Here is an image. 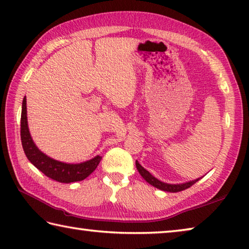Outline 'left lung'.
<instances>
[{
	"label": "left lung",
	"mask_w": 249,
	"mask_h": 249,
	"mask_svg": "<svg viewBox=\"0 0 249 249\" xmlns=\"http://www.w3.org/2000/svg\"><path fill=\"white\" fill-rule=\"evenodd\" d=\"M136 166L137 169L140 173V175L144 178V179L149 182L150 185L154 186L155 188H158L160 190H163V191H168V193H178V191H181V190H185L187 188H189V187L193 186L194 184H196L199 179H201V178H197V179L195 180H190V181H187V182H182V184H166V182L164 181H160L158 178H155L153 175H152L151 173H149L146 171L144 167H142L140 164H139L138 160H136Z\"/></svg>",
	"instance_id": "left-lung-1"
}]
</instances>
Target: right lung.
I'll list each match as a JSON object with an SVG mask.
<instances>
[{
    "instance_id": "right-lung-1",
    "label": "right lung",
    "mask_w": 249,
    "mask_h": 249,
    "mask_svg": "<svg viewBox=\"0 0 249 249\" xmlns=\"http://www.w3.org/2000/svg\"><path fill=\"white\" fill-rule=\"evenodd\" d=\"M20 139L21 145L26 156L34 166H36L39 171L42 172L47 177L59 182H74L81 181L89 177L93 173L97 165L99 164L102 156H95L91 160L83 163L70 164L63 163L49 158L45 153L38 149L37 145L33 141L28 129L27 121V106H26V97L23 99L21 105V118H20Z\"/></svg>"
}]
</instances>
